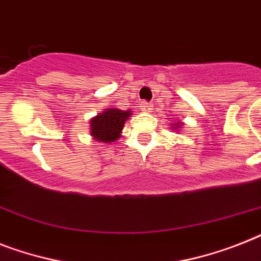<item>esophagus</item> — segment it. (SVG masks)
<instances>
[{
    "mask_svg": "<svg viewBox=\"0 0 261 261\" xmlns=\"http://www.w3.org/2000/svg\"><path fill=\"white\" fill-rule=\"evenodd\" d=\"M141 109L142 111H144V113H150L152 109H151L150 103H147V102H141Z\"/></svg>",
    "mask_w": 261,
    "mask_h": 261,
    "instance_id": "obj_1",
    "label": "esophagus"
}]
</instances>
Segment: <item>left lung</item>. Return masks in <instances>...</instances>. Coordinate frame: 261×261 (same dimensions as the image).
Instances as JSON below:
<instances>
[{
  "label": "left lung",
  "mask_w": 261,
  "mask_h": 261,
  "mask_svg": "<svg viewBox=\"0 0 261 261\" xmlns=\"http://www.w3.org/2000/svg\"><path fill=\"white\" fill-rule=\"evenodd\" d=\"M181 126H183V122H181V120L175 122V123L171 124V130H179V128H181Z\"/></svg>",
  "instance_id": "obj_1"
}]
</instances>
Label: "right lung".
<instances>
[{"mask_svg": "<svg viewBox=\"0 0 261 261\" xmlns=\"http://www.w3.org/2000/svg\"><path fill=\"white\" fill-rule=\"evenodd\" d=\"M130 110H119L115 107L105 109L102 113L90 119V135L100 143L110 144L119 139L126 120L131 117Z\"/></svg>", "mask_w": 261, "mask_h": 261, "instance_id": "right-lung-1", "label": "right lung"}]
</instances>
